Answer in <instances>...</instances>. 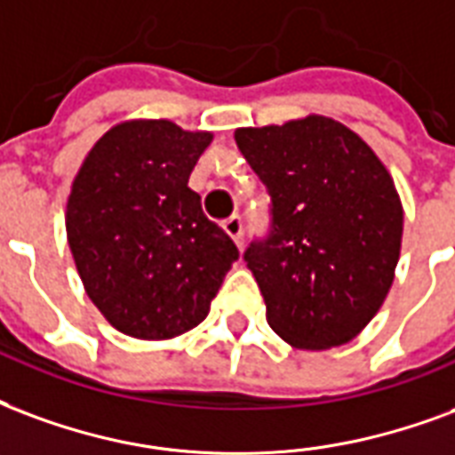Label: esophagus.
Here are the masks:
<instances>
[{
	"label": "esophagus",
	"mask_w": 455,
	"mask_h": 455,
	"mask_svg": "<svg viewBox=\"0 0 455 455\" xmlns=\"http://www.w3.org/2000/svg\"><path fill=\"white\" fill-rule=\"evenodd\" d=\"M224 231H227L228 236L236 241L238 248L243 245V221H241V217L227 219V221H224Z\"/></svg>",
	"instance_id": "1"
}]
</instances>
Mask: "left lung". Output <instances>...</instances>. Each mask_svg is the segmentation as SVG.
<instances>
[{
	"label": "left lung",
	"instance_id": "8db88e82",
	"mask_svg": "<svg viewBox=\"0 0 455 455\" xmlns=\"http://www.w3.org/2000/svg\"><path fill=\"white\" fill-rule=\"evenodd\" d=\"M234 137L272 200L270 234L243 253L270 328L299 349L355 339L395 277L403 204L393 178L331 117L241 127Z\"/></svg>",
	"mask_w": 455,
	"mask_h": 455
}]
</instances>
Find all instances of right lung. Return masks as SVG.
<instances>
[{
	"mask_svg": "<svg viewBox=\"0 0 455 455\" xmlns=\"http://www.w3.org/2000/svg\"><path fill=\"white\" fill-rule=\"evenodd\" d=\"M210 132L130 120L93 144L67 200V241L84 289L124 335L193 331L238 260L236 243L188 188Z\"/></svg>",
	"mask_w": 455,
	"mask_h": 455,
	"instance_id": "add662e5",
	"label": "right lung"
}]
</instances>
